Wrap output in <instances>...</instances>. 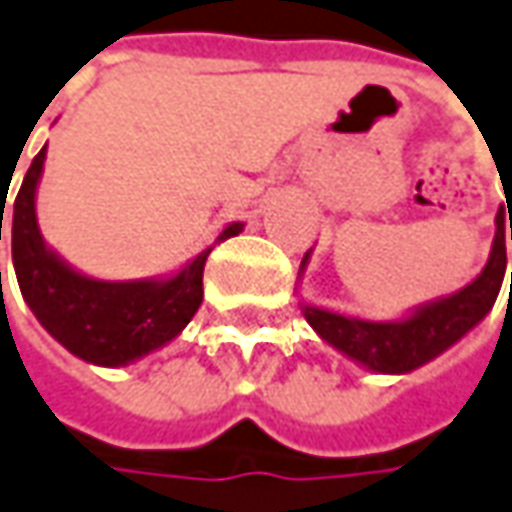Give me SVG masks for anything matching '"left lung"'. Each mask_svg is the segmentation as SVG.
<instances>
[{"instance_id":"8db88e82","label":"left lung","mask_w":512,"mask_h":512,"mask_svg":"<svg viewBox=\"0 0 512 512\" xmlns=\"http://www.w3.org/2000/svg\"><path fill=\"white\" fill-rule=\"evenodd\" d=\"M507 211L510 207L496 212V235L490 243L485 269L479 271L471 283L462 285L460 291L420 302L398 319H364V316L339 314L314 302L300 300L305 322L316 330L322 342H328L333 350H339L342 356L356 361L358 367L370 373L403 375L429 364L437 356H443L448 347L460 342L468 330H474L490 314L493 302L499 297L504 269H507V246H504L507 232L512 241V212L507 216ZM507 223L511 224L510 230L506 229ZM311 252L314 249H308L302 257L300 280L308 269Z\"/></svg>"}]
</instances>
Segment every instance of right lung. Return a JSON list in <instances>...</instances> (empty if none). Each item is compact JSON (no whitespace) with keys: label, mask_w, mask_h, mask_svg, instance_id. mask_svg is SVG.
Returning <instances> with one entry per match:
<instances>
[{"label":"right lung","mask_w":512,"mask_h":512,"mask_svg":"<svg viewBox=\"0 0 512 512\" xmlns=\"http://www.w3.org/2000/svg\"><path fill=\"white\" fill-rule=\"evenodd\" d=\"M44 159L47 145L24 173L10 224L16 280L41 328L55 342L64 344L72 356L95 367H125L173 342L204 300L201 280L212 246L241 235V221L227 224L212 246L201 249L182 269L170 274L142 280H97L66 263L52 246H47L38 229L36 196Z\"/></svg>","instance_id":"add662e5"}]
</instances>
